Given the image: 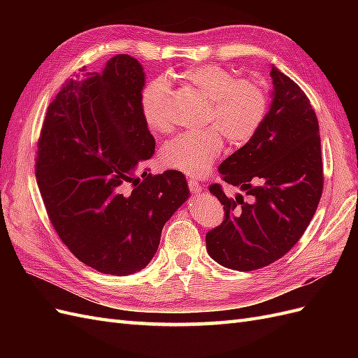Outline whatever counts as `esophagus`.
Here are the masks:
<instances>
[{"mask_svg":"<svg viewBox=\"0 0 358 358\" xmlns=\"http://www.w3.org/2000/svg\"><path fill=\"white\" fill-rule=\"evenodd\" d=\"M188 188H189V191L192 192V194H200L201 192V185L199 182H196L194 179H188Z\"/></svg>","mask_w":358,"mask_h":358,"instance_id":"esophagus-1","label":"esophagus"}]
</instances>
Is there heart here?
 Returning a JSON list of instances; mask_svg holds the SVG:
<instances>
[{
    "mask_svg": "<svg viewBox=\"0 0 358 358\" xmlns=\"http://www.w3.org/2000/svg\"><path fill=\"white\" fill-rule=\"evenodd\" d=\"M182 76L208 99L206 122L213 127L197 133H182L169 140L161 149V162L169 169L199 178L206 175L221 155L222 132L236 146L248 143L255 136L267 115L268 96L259 83L236 79L230 70L220 66L194 67ZM167 94V80L157 78L146 83L140 96L145 124L154 133H166L170 128L164 113Z\"/></svg>",
    "mask_w": 358,
    "mask_h": 358,
    "instance_id": "obj_1",
    "label": "heart"
}]
</instances>
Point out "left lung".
<instances>
[{
  "label": "left lung",
  "instance_id": "obj_1",
  "mask_svg": "<svg viewBox=\"0 0 358 358\" xmlns=\"http://www.w3.org/2000/svg\"><path fill=\"white\" fill-rule=\"evenodd\" d=\"M273 101L255 136L221 162L224 182L246 191L224 204V221L206 234L209 255L224 267L251 272L294 246L315 213L324 187L320 127L306 94L272 67Z\"/></svg>",
  "mask_w": 358,
  "mask_h": 358
}]
</instances>
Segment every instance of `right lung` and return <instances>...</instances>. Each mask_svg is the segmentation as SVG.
I'll return each mask as SVG.
<instances>
[{"instance_id":"1","label":"right lung","mask_w":358,"mask_h":358,"mask_svg":"<svg viewBox=\"0 0 358 358\" xmlns=\"http://www.w3.org/2000/svg\"><path fill=\"white\" fill-rule=\"evenodd\" d=\"M85 76L64 83L48 107L37 185L70 252L101 273L125 276L149 264L162 227L189 191L178 170L142 171L155 154V138L140 109V62L116 55L103 73Z\"/></svg>"}]
</instances>
